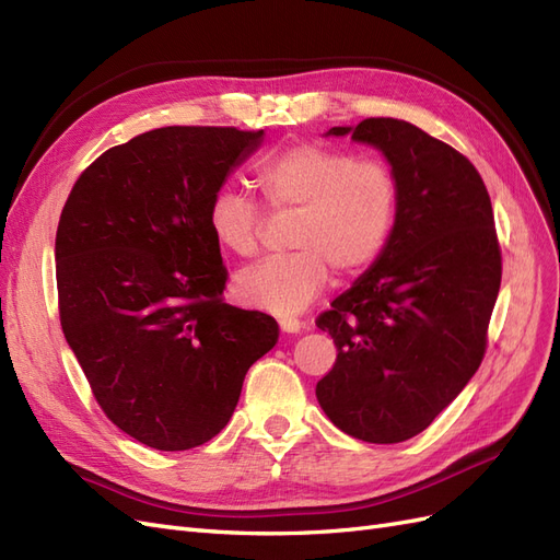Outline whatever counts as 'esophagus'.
Instances as JSON below:
<instances>
[{"label":"esophagus","mask_w":560,"mask_h":560,"mask_svg":"<svg viewBox=\"0 0 560 560\" xmlns=\"http://www.w3.org/2000/svg\"><path fill=\"white\" fill-rule=\"evenodd\" d=\"M280 329H282L284 334H301L303 322H299L296 317H282V319H280Z\"/></svg>","instance_id":"esophagus-1"}]
</instances>
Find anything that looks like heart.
I'll use <instances>...</instances> for the list:
<instances>
[{"label":"heart","instance_id":"1","mask_svg":"<svg viewBox=\"0 0 560 560\" xmlns=\"http://www.w3.org/2000/svg\"><path fill=\"white\" fill-rule=\"evenodd\" d=\"M261 196L276 210H299L294 254L243 268L233 294L243 306L278 317L299 315L329 282V266L358 276L385 249L397 219V184L381 161L346 149L299 142L276 151L257 167ZM214 243L252 257L259 245L261 212L238 189H219L208 208Z\"/></svg>","mask_w":560,"mask_h":560}]
</instances>
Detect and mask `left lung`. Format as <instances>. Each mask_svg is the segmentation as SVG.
Instances as JSON below:
<instances>
[{
  "mask_svg": "<svg viewBox=\"0 0 560 560\" xmlns=\"http://www.w3.org/2000/svg\"><path fill=\"white\" fill-rule=\"evenodd\" d=\"M325 135L381 151L397 219L381 257L317 319L338 354L315 395L341 432L399 444L425 430L483 360L502 278L493 208L477 167L399 118Z\"/></svg>",
  "mask_w": 560,
  "mask_h": 560,
  "instance_id": "obj_1",
  "label": "left lung"
}]
</instances>
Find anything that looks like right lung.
<instances>
[{
    "instance_id": "add662e5",
    "label": "right lung",
    "mask_w": 560,
    "mask_h": 560,
    "mask_svg": "<svg viewBox=\"0 0 560 560\" xmlns=\"http://www.w3.org/2000/svg\"><path fill=\"white\" fill-rule=\"evenodd\" d=\"M264 130L167 126L112 147L77 179L56 233L60 325L97 404L156 451L226 428L278 322L222 301L208 208Z\"/></svg>"
}]
</instances>
